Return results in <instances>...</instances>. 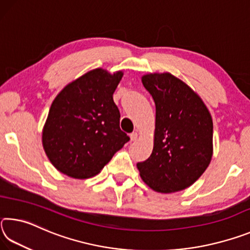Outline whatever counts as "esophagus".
<instances>
[{
	"mask_svg": "<svg viewBox=\"0 0 250 250\" xmlns=\"http://www.w3.org/2000/svg\"><path fill=\"white\" fill-rule=\"evenodd\" d=\"M138 137H139V134H138V132H132L130 134V139H131V141H135L138 139Z\"/></svg>",
	"mask_w": 250,
	"mask_h": 250,
	"instance_id": "1",
	"label": "esophagus"
}]
</instances>
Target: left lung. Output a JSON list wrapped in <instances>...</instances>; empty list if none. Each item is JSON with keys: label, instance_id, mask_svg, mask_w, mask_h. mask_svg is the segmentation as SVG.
I'll return each mask as SVG.
<instances>
[{"label": "left lung", "instance_id": "8db88e82", "mask_svg": "<svg viewBox=\"0 0 250 250\" xmlns=\"http://www.w3.org/2000/svg\"><path fill=\"white\" fill-rule=\"evenodd\" d=\"M155 104L154 146L137 164L143 182L159 193L191 186L213 155V120L201 97L170 73L142 76Z\"/></svg>", "mask_w": 250, "mask_h": 250}]
</instances>
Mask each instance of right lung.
Wrapping results in <instances>:
<instances>
[{
  "label": "right lung",
  "mask_w": 250,
  "mask_h": 250,
  "mask_svg": "<svg viewBox=\"0 0 250 250\" xmlns=\"http://www.w3.org/2000/svg\"><path fill=\"white\" fill-rule=\"evenodd\" d=\"M122 76V71L96 68L67 84L54 99L42 141L59 172L89 179L130 140L120 129V112L112 97Z\"/></svg>",
  "instance_id": "right-lung-1"
}]
</instances>
